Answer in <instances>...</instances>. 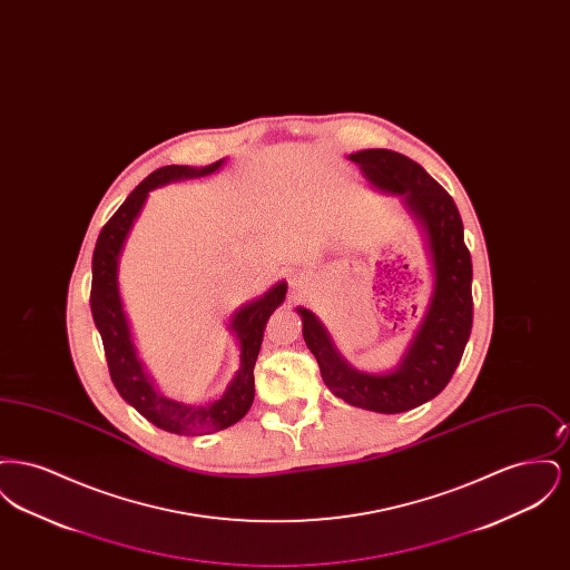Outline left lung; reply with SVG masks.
<instances>
[{"mask_svg":"<svg viewBox=\"0 0 570 570\" xmlns=\"http://www.w3.org/2000/svg\"><path fill=\"white\" fill-rule=\"evenodd\" d=\"M365 177L382 190L406 196L410 209L423 222L434 258V297L412 346L393 374H363L333 348L325 326L298 307L303 340L316 356L326 386L346 404L384 414L421 406L453 379L472 331V258L463 244L460 212L421 164L391 149H365L351 156Z\"/></svg>","mask_w":570,"mask_h":570,"instance_id":"1","label":"left lung"}]
</instances>
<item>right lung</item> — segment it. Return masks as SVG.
I'll list each match as a JSON object with an SVG mask.
<instances>
[{
	"label": "right lung",
	"mask_w": 570,
	"mask_h": 570,
	"mask_svg": "<svg viewBox=\"0 0 570 570\" xmlns=\"http://www.w3.org/2000/svg\"><path fill=\"white\" fill-rule=\"evenodd\" d=\"M219 166L222 160L209 164L205 168L173 164V166H163L154 170L147 179H142L136 186L132 194L124 200V205L102 226L94 249V261H91L89 303H91L94 323L102 337L110 380L119 391V395L130 406H135L149 423L173 434H212V432L226 430L244 419L245 412L254 402V365L263 346L267 321L272 318L275 307L286 297V284L282 282L265 297L245 305L235 314L233 328L237 331V337L242 344V367L219 400L205 406H186V404L166 400L160 393L154 391L151 382L147 380L136 358L135 346L130 342V331L121 312V301L117 293V258L149 190L175 179L209 175Z\"/></svg>",
	"instance_id": "1"
}]
</instances>
